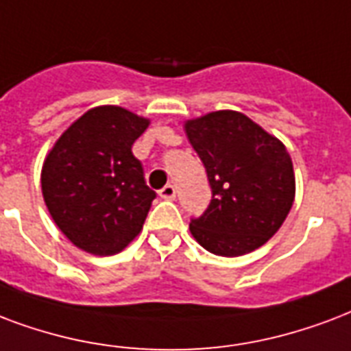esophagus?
Returning <instances> with one entry per match:
<instances>
[{
    "instance_id": "1",
    "label": "esophagus",
    "mask_w": 351,
    "mask_h": 351,
    "mask_svg": "<svg viewBox=\"0 0 351 351\" xmlns=\"http://www.w3.org/2000/svg\"><path fill=\"white\" fill-rule=\"evenodd\" d=\"M158 195H160V199H164V200H175L176 187L173 186V184H167V186L162 187V189L158 191Z\"/></svg>"
}]
</instances>
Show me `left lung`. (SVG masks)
Instances as JSON below:
<instances>
[{"mask_svg": "<svg viewBox=\"0 0 351 351\" xmlns=\"http://www.w3.org/2000/svg\"><path fill=\"white\" fill-rule=\"evenodd\" d=\"M184 128L211 186L210 206L191 219V235L224 258L265 245L294 202L293 160L285 145L234 110L210 112Z\"/></svg>", "mask_w": 351, "mask_h": 351, "instance_id": "left-lung-1", "label": "left lung"}]
</instances>
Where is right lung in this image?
Instances as JSON below:
<instances>
[{
    "label": "right lung",
    "instance_id": "add662e5",
    "mask_svg": "<svg viewBox=\"0 0 351 351\" xmlns=\"http://www.w3.org/2000/svg\"><path fill=\"white\" fill-rule=\"evenodd\" d=\"M149 123L121 106H95L45 156L40 178L45 206L80 250L112 256L143 228L156 193L145 184L132 145Z\"/></svg>",
    "mask_w": 351,
    "mask_h": 351
}]
</instances>
